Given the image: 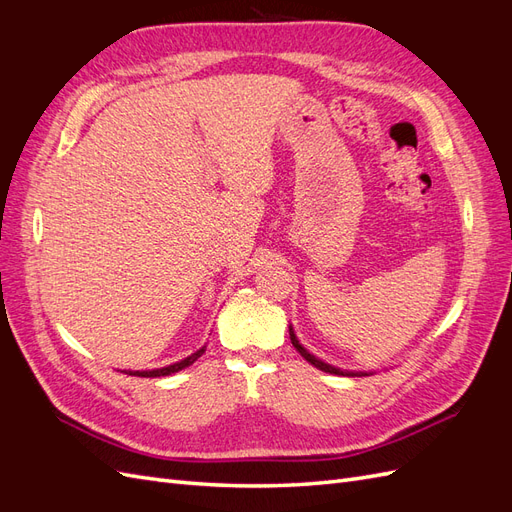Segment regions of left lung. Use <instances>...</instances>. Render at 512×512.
<instances>
[{"label": "left lung", "instance_id": "8db88e82", "mask_svg": "<svg viewBox=\"0 0 512 512\" xmlns=\"http://www.w3.org/2000/svg\"><path fill=\"white\" fill-rule=\"evenodd\" d=\"M290 342H292V346L297 348V352L303 356V359L307 361V363H312L314 367H318V369H322V371H327V374H337V376H367V374H352V371H342V369H337V367H333V365H327V363H322L320 359H316L314 354H309L301 344H299V339H297V335H294V331H292V327H290Z\"/></svg>", "mask_w": 512, "mask_h": 512}]
</instances>
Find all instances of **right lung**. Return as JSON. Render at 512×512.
I'll use <instances>...</instances> for the list:
<instances>
[{"instance_id":"add662e5","label":"right lung","mask_w":512,"mask_h":512,"mask_svg":"<svg viewBox=\"0 0 512 512\" xmlns=\"http://www.w3.org/2000/svg\"><path fill=\"white\" fill-rule=\"evenodd\" d=\"M203 352H205V346L200 348V350H196L194 354H190L188 359H183V361H179V363H175V365H168V367H162V369H151V371H130V376H141V378H160V376H170V374H175V371L185 369L188 365H192L196 359H200V356H203Z\"/></svg>"}]
</instances>
